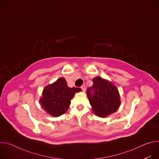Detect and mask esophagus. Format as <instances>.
Masks as SVG:
<instances>
[{"label": "esophagus", "instance_id": "esophagus-1", "mask_svg": "<svg viewBox=\"0 0 159 159\" xmlns=\"http://www.w3.org/2000/svg\"><path fill=\"white\" fill-rule=\"evenodd\" d=\"M81 89H82V90H83V92H85V86L84 85L81 86Z\"/></svg>", "mask_w": 159, "mask_h": 159}]
</instances>
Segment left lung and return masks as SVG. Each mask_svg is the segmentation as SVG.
<instances>
[{
	"mask_svg": "<svg viewBox=\"0 0 159 159\" xmlns=\"http://www.w3.org/2000/svg\"><path fill=\"white\" fill-rule=\"evenodd\" d=\"M93 85L87 90V95L94 114L105 118L116 112L120 104L117 87L112 82L100 77L93 79Z\"/></svg>",
	"mask_w": 159,
	"mask_h": 159,
	"instance_id": "8db88e82",
	"label": "left lung"
}]
</instances>
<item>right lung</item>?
<instances>
[{
  "label": "right lung",
  "instance_id": "right-lung-1",
  "mask_svg": "<svg viewBox=\"0 0 159 159\" xmlns=\"http://www.w3.org/2000/svg\"><path fill=\"white\" fill-rule=\"evenodd\" d=\"M81 90L80 88L69 87L65 79L61 77L44 88L39 102L50 115L58 117L66 112L75 93Z\"/></svg>",
  "mask_w": 159,
  "mask_h": 159
}]
</instances>
